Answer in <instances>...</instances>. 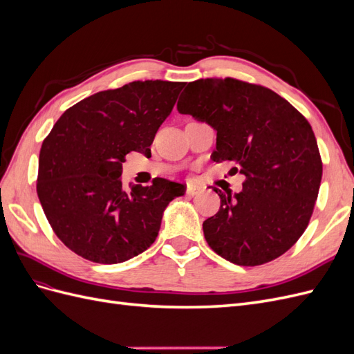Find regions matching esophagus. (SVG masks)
<instances>
[{"instance_id": "obj_1", "label": "esophagus", "mask_w": 354, "mask_h": 354, "mask_svg": "<svg viewBox=\"0 0 354 354\" xmlns=\"http://www.w3.org/2000/svg\"><path fill=\"white\" fill-rule=\"evenodd\" d=\"M201 192H202V187L195 186V185H187V187H186V194L189 196H195V195L201 194Z\"/></svg>"}]
</instances>
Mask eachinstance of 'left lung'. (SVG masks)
<instances>
[{"instance_id":"8db88e82","label":"left lung","mask_w":354,"mask_h":354,"mask_svg":"<svg viewBox=\"0 0 354 354\" xmlns=\"http://www.w3.org/2000/svg\"><path fill=\"white\" fill-rule=\"evenodd\" d=\"M177 111L217 131L214 162L245 176L239 194L217 187L221 205L202 224L209 248L238 266H260L304 233L322 180L312 127L274 91L233 78L189 82Z\"/></svg>"}]
</instances>
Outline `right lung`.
Listing matches in <instances>:
<instances>
[{
  "label": "right lung",
  "mask_w": 354,
  "mask_h": 354,
  "mask_svg": "<svg viewBox=\"0 0 354 354\" xmlns=\"http://www.w3.org/2000/svg\"><path fill=\"white\" fill-rule=\"evenodd\" d=\"M185 82L134 81L73 104L42 142L37 194L71 251L100 264L124 263L151 246L168 203L186 187L167 178L122 187L130 152L151 145Z\"/></svg>",
  "instance_id": "obj_1"
}]
</instances>
